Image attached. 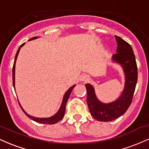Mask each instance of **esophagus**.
<instances>
[{"label":"esophagus","mask_w":149,"mask_h":149,"mask_svg":"<svg viewBox=\"0 0 149 149\" xmlns=\"http://www.w3.org/2000/svg\"><path fill=\"white\" fill-rule=\"evenodd\" d=\"M90 80V76L87 74H83L80 75L79 77V80L82 82H87Z\"/></svg>","instance_id":"34e87169"}]
</instances>
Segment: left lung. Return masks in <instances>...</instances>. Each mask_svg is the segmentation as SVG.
Returning a JSON list of instances; mask_svg holds the SVG:
<instances>
[{"mask_svg":"<svg viewBox=\"0 0 149 149\" xmlns=\"http://www.w3.org/2000/svg\"><path fill=\"white\" fill-rule=\"evenodd\" d=\"M115 38L117 53L111 60L119 64L124 73L125 85L121 95L113 102L104 103L97 98L94 87L90 83L85 85L89 111L92 117L101 122L112 121L123 115L132 103L137 81V66L131 45L117 36Z\"/></svg>","mask_w":149,"mask_h":149,"instance_id":"8db88e82","label":"left lung"}]
</instances>
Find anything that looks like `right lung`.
<instances>
[{"instance_id": "1", "label": "right lung", "mask_w": 149, "mask_h": 149, "mask_svg": "<svg viewBox=\"0 0 149 149\" xmlns=\"http://www.w3.org/2000/svg\"><path fill=\"white\" fill-rule=\"evenodd\" d=\"M38 38H39L38 36H36V37L31 38L29 39V41H30V40H35V39ZM24 44H25V42H24V43L22 44V45L19 46V47L17 52V53H16V55H15L14 64H13V86H14V88L15 89V64H16L17 58V57H18V54H19V51H20V49H21L22 47H23L24 45ZM75 86H76V85H73V86H71V88H69V90H68L66 92V93H65L64 95V97H63L62 102H61L60 108H59V111H58L56 113L54 114V116H51V117H49V118H37V117H34V116H32L29 115V114L27 113L24 110V109H23V108H22V107L21 106V104H20L19 102V105H20V107H21V108H22V111H23L24 113L26 115L28 116V117L30 119L36 121V122L39 123L49 124V125L57 123V122H59V120H61L63 118V117H64V116L65 110H66V102H67L68 100H69L70 95H71V92H72L73 89L74 88Z\"/></svg>"}]
</instances>
